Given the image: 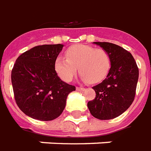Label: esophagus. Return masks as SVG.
I'll return each instance as SVG.
<instances>
[{"label": "esophagus", "instance_id": "1", "mask_svg": "<svg viewBox=\"0 0 151 151\" xmlns=\"http://www.w3.org/2000/svg\"><path fill=\"white\" fill-rule=\"evenodd\" d=\"M76 90H78V91H85L86 89L82 88V87H76Z\"/></svg>", "mask_w": 151, "mask_h": 151}]
</instances>
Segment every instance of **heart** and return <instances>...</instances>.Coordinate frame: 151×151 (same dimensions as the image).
Instances as JSON below:
<instances>
[{
	"label": "heart",
	"mask_w": 151,
	"mask_h": 151,
	"mask_svg": "<svg viewBox=\"0 0 151 151\" xmlns=\"http://www.w3.org/2000/svg\"><path fill=\"white\" fill-rule=\"evenodd\" d=\"M65 55V58H57L55 70L65 82L72 80L78 67L83 81L89 84H96L107 76L111 67L110 55L103 48L79 44L69 47Z\"/></svg>",
	"instance_id": "b5f03b06"
}]
</instances>
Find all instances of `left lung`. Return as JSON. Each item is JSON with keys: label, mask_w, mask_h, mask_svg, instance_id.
I'll use <instances>...</instances> for the list:
<instances>
[{"label": "left lung", "mask_w": 151, "mask_h": 151, "mask_svg": "<svg viewBox=\"0 0 151 151\" xmlns=\"http://www.w3.org/2000/svg\"><path fill=\"white\" fill-rule=\"evenodd\" d=\"M93 43L109 52L111 68L105 80L93 87L96 95L87 106L92 116L109 120L120 116L132 104L139 70L132 55L120 46L107 42Z\"/></svg>", "instance_id": "1"}]
</instances>
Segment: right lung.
Segmentation results:
<instances>
[{"label":"right lung","instance_id":"1","mask_svg":"<svg viewBox=\"0 0 151 151\" xmlns=\"http://www.w3.org/2000/svg\"><path fill=\"white\" fill-rule=\"evenodd\" d=\"M62 44L36 46L19 57L11 71L14 99L23 113L40 121L58 117L76 87L62 81L55 61Z\"/></svg>","mask_w":151,"mask_h":151}]
</instances>
